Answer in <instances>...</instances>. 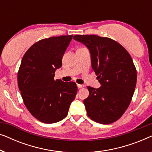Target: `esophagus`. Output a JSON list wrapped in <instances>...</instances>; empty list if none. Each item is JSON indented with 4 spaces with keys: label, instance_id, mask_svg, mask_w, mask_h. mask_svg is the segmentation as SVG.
Wrapping results in <instances>:
<instances>
[{
    "label": "esophagus",
    "instance_id": "1",
    "mask_svg": "<svg viewBox=\"0 0 152 152\" xmlns=\"http://www.w3.org/2000/svg\"><path fill=\"white\" fill-rule=\"evenodd\" d=\"M77 86L78 88H83V87H84V85H82V84H77Z\"/></svg>",
    "mask_w": 152,
    "mask_h": 152
}]
</instances>
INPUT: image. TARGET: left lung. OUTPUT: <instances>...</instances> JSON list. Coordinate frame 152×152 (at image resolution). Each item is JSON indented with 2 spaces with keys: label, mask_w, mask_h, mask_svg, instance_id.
Wrapping results in <instances>:
<instances>
[{
  "label": "left lung",
  "mask_w": 152,
  "mask_h": 152,
  "mask_svg": "<svg viewBox=\"0 0 152 152\" xmlns=\"http://www.w3.org/2000/svg\"><path fill=\"white\" fill-rule=\"evenodd\" d=\"M91 53V66L102 86H88L84 100L87 115L103 124L113 123L123 115L132 101L137 72L132 58L117 41L97 35H75Z\"/></svg>",
  "instance_id": "left-lung-1"
}]
</instances>
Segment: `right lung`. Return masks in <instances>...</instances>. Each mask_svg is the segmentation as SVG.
<instances>
[{
  "instance_id": "add662e5",
  "label": "right lung",
  "mask_w": 152,
  "mask_h": 152,
  "mask_svg": "<svg viewBox=\"0 0 152 152\" xmlns=\"http://www.w3.org/2000/svg\"><path fill=\"white\" fill-rule=\"evenodd\" d=\"M72 35L52 37L37 41L23 57L18 72V85L30 113L43 123H55L68 115L75 98V82L55 80V70Z\"/></svg>"
}]
</instances>
